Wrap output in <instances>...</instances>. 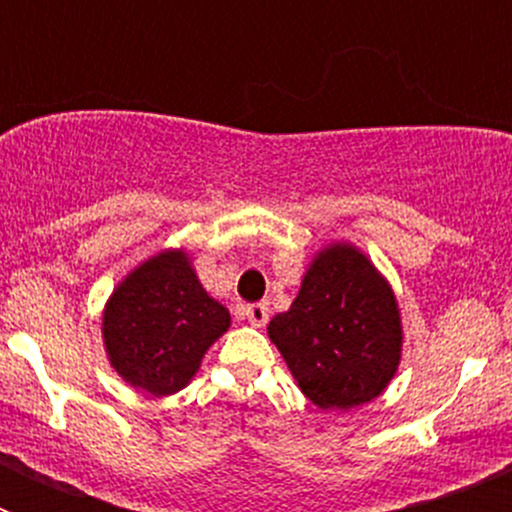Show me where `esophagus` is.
Here are the masks:
<instances>
[{"label": "esophagus", "instance_id": "1", "mask_svg": "<svg viewBox=\"0 0 512 512\" xmlns=\"http://www.w3.org/2000/svg\"><path fill=\"white\" fill-rule=\"evenodd\" d=\"M241 318L248 320L253 328H261V325H266V320H269V307H266L264 302H256V305H243Z\"/></svg>", "mask_w": 512, "mask_h": 512}]
</instances>
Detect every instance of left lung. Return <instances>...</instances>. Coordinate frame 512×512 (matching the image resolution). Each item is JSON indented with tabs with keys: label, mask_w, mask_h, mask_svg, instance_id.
I'll return each instance as SVG.
<instances>
[{
	"label": "left lung",
	"mask_w": 512,
	"mask_h": 512,
	"mask_svg": "<svg viewBox=\"0 0 512 512\" xmlns=\"http://www.w3.org/2000/svg\"><path fill=\"white\" fill-rule=\"evenodd\" d=\"M302 395L320 410L377 400L402 361L395 289L351 241H330L310 259L287 312L266 325Z\"/></svg>",
	"instance_id": "8db88e82"
}]
</instances>
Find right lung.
<instances>
[{
  "instance_id": "add662e5",
  "label": "right lung",
  "mask_w": 512,
  "mask_h": 512,
  "mask_svg": "<svg viewBox=\"0 0 512 512\" xmlns=\"http://www.w3.org/2000/svg\"><path fill=\"white\" fill-rule=\"evenodd\" d=\"M228 328V307L202 287L187 248H161L140 261L102 310L107 361L122 382L153 397L184 390Z\"/></svg>"
}]
</instances>
